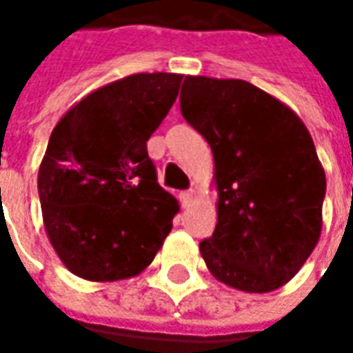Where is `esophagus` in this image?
<instances>
[{
	"label": "esophagus",
	"mask_w": 353,
	"mask_h": 353,
	"mask_svg": "<svg viewBox=\"0 0 353 353\" xmlns=\"http://www.w3.org/2000/svg\"><path fill=\"white\" fill-rule=\"evenodd\" d=\"M192 196H194V190H184V192H181V194H179L181 202H183V206H186V204L192 200Z\"/></svg>",
	"instance_id": "obj_1"
}]
</instances>
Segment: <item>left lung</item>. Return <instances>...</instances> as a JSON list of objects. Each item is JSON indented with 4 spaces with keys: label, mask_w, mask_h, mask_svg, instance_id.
I'll list each match as a JSON object with an SVG mask.
<instances>
[{
    "label": "left lung",
    "mask_w": 353,
    "mask_h": 353,
    "mask_svg": "<svg viewBox=\"0 0 353 353\" xmlns=\"http://www.w3.org/2000/svg\"><path fill=\"white\" fill-rule=\"evenodd\" d=\"M183 117L216 163L218 224L200 241L212 275L245 292L279 289L312 253L326 176L305 123L245 80L186 76Z\"/></svg>",
    "instance_id": "left-lung-1"
}]
</instances>
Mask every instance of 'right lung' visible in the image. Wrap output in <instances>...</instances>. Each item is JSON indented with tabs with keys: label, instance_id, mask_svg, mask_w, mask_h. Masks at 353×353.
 <instances>
[{
	"label": "right lung",
	"instance_id": "right-lung-1",
	"mask_svg": "<svg viewBox=\"0 0 353 353\" xmlns=\"http://www.w3.org/2000/svg\"><path fill=\"white\" fill-rule=\"evenodd\" d=\"M181 80L167 72L128 76L92 92L52 129L39 198L48 239L78 277H133L169 236L179 202L157 183L147 141Z\"/></svg>",
	"mask_w": 353,
	"mask_h": 353
}]
</instances>
